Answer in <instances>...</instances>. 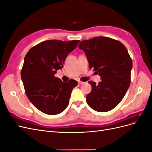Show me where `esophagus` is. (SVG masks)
Returning <instances> with one entry per match:
<instances>
[{"mask_svg":"<svg viewBox=\"0 0 152 152\" xmlns=\"http://www.w3.org/2000/svg\"><path fill=\"white\" fill-rule=\"evenodd\" d=\"M78 82H79V84H83L84 83V82L80 81V80H79V81H78Z\"/></svg>","mask_w":152,"mask_h":152,"instance_id":"esophagus-1","label":"esophagus"}]
</instances>
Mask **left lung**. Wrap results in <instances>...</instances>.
<instances>
[{
	"mask_svg": "<svg viewBox=\"0 0 152 152\" xmlns=\"http://www.w3.org/2000/svg\"><path fill=\"white\" fill-rule=\"evenodd\" d=\"M79 48L83 50L89 61L102 78L98 84L89 81L92 90L86 102L95 111L106 112L117 107L131 84L132 59L126 48L118 40L98 37L82 40Z\"/></svg>",
	"mask_w": 152,
	"mask_h": 152,
	"instance_id": "8db88e82",
	"label": "left lung"
}]
</instances>
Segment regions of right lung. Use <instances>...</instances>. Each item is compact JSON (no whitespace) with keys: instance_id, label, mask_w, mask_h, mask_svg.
<instances>
[{"instance_id":"right-lung-1","label":"right lung","mask_w":152,"mask_h":152,"mask_svg":"<svg viewBox=\"0 0 152 152\" xmlns=\"http://www.w3.org/2000/svg\"><path fill=\"white\" fill-rule=\"evenodd\" d=\"M80 40H49L31 48L25 57L21 77L25 93L30 102L48 115L61 113L69 103L72 91L78 82H63L54 76L61 70L68 54Z\"/></svg>"}]
</instances>
